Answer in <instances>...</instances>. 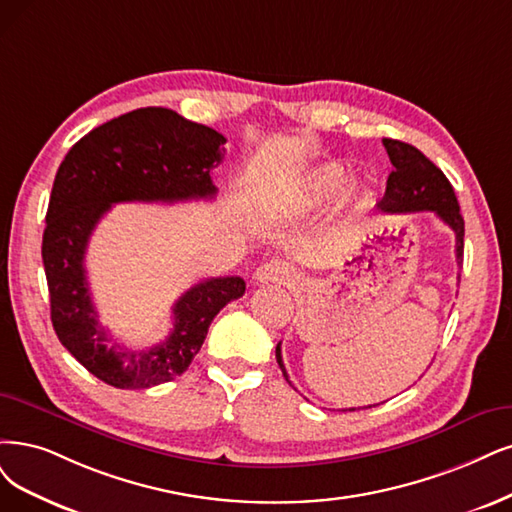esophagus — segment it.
I'll list each match as a JSON object with an SVG mask.
<instances>
[{
  "instance_id": "1",
  "label": "esophagus",
  "mask_w": 512,
  "mask_h": 512,
  "mask_svg": "<svg viewBox=\"0 0 512 512\" xmlns=\"http://www.w3.org/2000/svg\"><path fill=\"white\" fill-rule=\"evenodd\" d=\"M253 280L257 282V285H287L289 287L297 280V272L280 261H268L257 268V272L253 274Z\"/></svg>"
}]
</instances>
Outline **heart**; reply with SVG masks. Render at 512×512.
<instances>
[{
    "label": "heart",
    "mask_w": 512,
    "mask_h": 512,
    "mask_svg": "<svg viewBox=\"0 0 512 512\" xmlns=\"http://www.w3.org/2000/svg\"><path fill=\"white\" fill-rule=\"evenodd\" d=\"M348 181V170L337 162L308 168L278 189L272 200V211L280 219H295L312 213L342 192ZM358 206L365 208L367 198H361Z\"/></svg>",
    "instance_id": "heart-1"
}]
</instances>
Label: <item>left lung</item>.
<instances>
[{"label":"left lung","instance_id":"obj_1","mask_svg":"<svg viewBox=\"0 0 512 512\" xmlns=\"http://www.w3.org/2000/svg\"><path fill=\"white\" fill-rule=\"evenodd\" d=\"M384 147L394 170L388 177L386 194L377 202V208L390 215L432 211L456 234V259L460 266L464 257V217L460 215V204L449 179L418 147L396 139H384ZM276 361L282 375H285V380L289 382V373L285 369V363H282L280 344L276 346ZM350 411H354V407Z\"/></svg>","mask_w":512,"mask_h":512}]
</instances>
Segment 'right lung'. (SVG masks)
I'll list each match as a JSON object with an SVG mask.
<instances>
[{
    "label": "right lung",
    "instance_id": "obj_1",
    "mask_svg": "<svg viewBox=\"0 0 512 512\" xmlns=\"http://www.w3.org/2000/svg\"><path fill=\"white\" fill-rule=\"evenodd\" d=\"M223 143L221 132L173 109L143 107L90 130L54 177L42 240L52 327L61 344L113 388L141 390L179 377L213 318L242 297L246 285L240 276L202 280L175 301V327L164 342L149 350L109 346L86 280L88 240L111 204L213 198L211 170L223 158Z\"/></svg>",
    "mask_w": 512,
    "mask_h": 512
}]
</instances>
